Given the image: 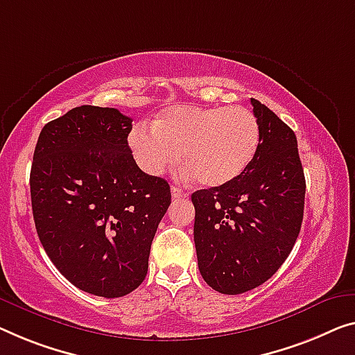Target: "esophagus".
<instances>
[{"instance_id":"34e87169","label":"esophagus","mask_w":355,"mask_h":355,"mask_svg":"<svg viewBox=\"0 0 355 355\" xmlns=\"http://www.w3.org/2000/svg\"><path fill=\"white\" fill-rule=\"evenodd\" d=\"M171 191H172L173 199H182V198H187V196H188V193H184L180 187H172Z\"/></svg>"}]
</instances>
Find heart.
Segmentation results:
<instances>
[{
    "label": "heart",
    "mask_w": 355,
    "mask_h": 355,
    "mask_svg": "<svg viewBox=\"0 0 355 355\" xmlns=\"http://www.w3.org/2000/svg\"><path fill=\"white\" fill-rule=\"evenodd\" d=\"M260 144V124L245 107L173 105L153 121L151 129L137 125L129 134L135 162L150 175H159L178 157L184 172L205 188L239 177Z\"/></svg>",
    "instance_id": "b5f03b06"
}]
</instances>
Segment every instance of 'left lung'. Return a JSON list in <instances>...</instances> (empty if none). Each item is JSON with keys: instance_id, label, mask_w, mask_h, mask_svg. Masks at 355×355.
<instances>
[{"instance_id": "obj_1", "label": "left lung", "mask_w": 355, "mask_h": 355, "mask_svg": "<svg viewBox=\"0 0 355 355\" xmlns=\"http://www.w3.org/2000/svg\"><path fill=\"white\" fill-rule=\"evenodd\" d=\"M250 102L260 124L252 162L230 183L191 196L200 276L225 295L271 279L303 223L306 180L295 132L266 105Z\"/></svg>"}]
</instances>
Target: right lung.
Masks as SVG:
<instances>
[{
  "instance_id": "right-lung-1",
  "label": "right lung",
  "mask_w": 355,
  "mask_h": 355,
  "mask_svg": "<svg viewBox=\"0 0 355 355\" xmlns=\"http://www.w3.org/2000/svg\"><path fill=\"white\" fill-rule=\"evenodd\" d=\"M132 119L83 105L42 127L30 172L38 237L55 268L84 292L119 298L148 271L171 187L137 166Z\"/></svg>"
}]
</instances>
